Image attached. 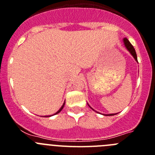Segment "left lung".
Returning <instances> with one entry per match:
<instances>
[{"label": "left lung", "instance_id": "obj_1", "mask_svg": "<svg viewBox=\"0 0 155 155\" xmlns=\"http://www.w3.org/2000/svg\"><path fill=\"white\" fill-rule=\"evenodd\" d=\"M123 40V43H124L125 47H126V48L127 49L128 51L130 52V54H131L132 56L134 57V58L135 59L136 61H137V62H138V61H137V53H136V51H135V49H134V47H133V45L130 44V41H129V40H128V39L126 38V37H125V38H123V40ZM87 104H88V103H87ZM88 105H89V104H88ZM89 106H90V105H89ZM90 107H91V108H92L91 106H90ZM92 109H93V108H92ZM93 110H94V109H93ZM94 111H95V110H94ZM116 114H118V113H115V114H107V115L103 114V115H107V116H111V115H116Z\"/></svg>", "mask_w": 155, "mask_h": 155}]
</instances>
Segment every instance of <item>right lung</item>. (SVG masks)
Listing matches in <instances>:
<instances>
[{"instance_id":"add662e5","label":"right lung","mask_w":155,"mask_h":155,"mask_svg":"<svg viewBox=\"0 0 155 155\" xmlns=\"http://www.w3.org/2000/svg\"><path fill=\"white\" fill-rule=\"evenodd\" d=\"M64 103H65V101L64 102V104H62V106H61V108H60V109H59L58 111H57V112H56V113H54V114H53V115H45V116H44V117H51V116H53V115H57V114H58V113L60 112V111H61V110L63 109V107H64Z\"/></svg>"}]
</instances>
